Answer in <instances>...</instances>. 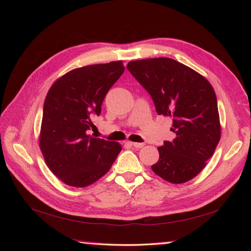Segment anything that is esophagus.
<instances>
[{
    "instance_id": "1",
    "label": "esophagus",
    "mask_w": 251,
    "mask_h": 251,
    "mask_svg": "<svg viewBox=\"0 0 251 251\" xmlns=\"http://www.w3.org/2000/svg\"><path fill=\"white\" fill-rule=\"evenodd\" d=\"M130 146H132L134 148H137V149H140L145 145H143V143H138V142H130Z\"/></svg>"
}]
</instances>
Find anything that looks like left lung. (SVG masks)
<instances>
[{"label":"left lung","instance_id":"1","mask_svg":"<svg viewBox=\"0 0 251 251\" xmlns=\"http://www.w3.org/2000/svg\"><path fill=\"white\" fill-rule=\"evenodd\" d=\"M127 69L150 94L158 115L173 119V141L158 147L152 170L170 183L193 179L206 166L219 143L221 127L211 84L170 58L129 61Z\"/></svg>","mask_w":251,"mask_h":251}]
</instances>
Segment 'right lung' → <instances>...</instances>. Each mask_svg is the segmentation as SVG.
<instances>
[{"label":"right lung","mask_w":251,"mask_h":251,"mask_svg":"<svg viewBox=\"0 0 251 251\" xmlns=\"http://www.w3.org/2000/svg\"><path fill=\"white\" fill-rule=\"evenodd\" d=\"M124 70L121 60L74 69L47 93L40 148L47 166L67 185L93 184L109 172L122 150L119 142L94 138L87 130Z\"/></svg>","instance_id":"add662e5"}]
</instances>
